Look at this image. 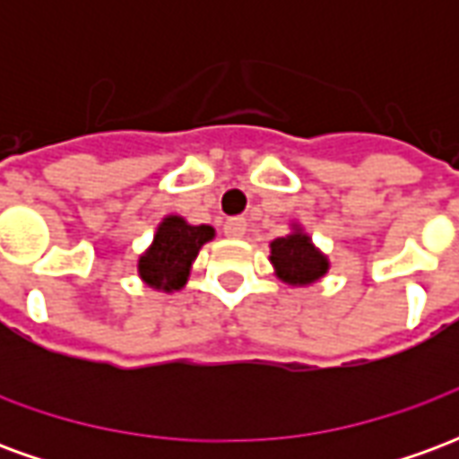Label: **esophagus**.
<instances>
[{"label":"esophagus","instance_id":"obj_1","mask_svg":"<svg viewBox=\"0 0 459 459\" xmlns=\"http://www.w3.org/2000/svg\"><path fill=\"white\" fill-rule=\"evenodd\" d=\"M246 229H248L246 219H229L223 223V233H226L229 238H243V236H246Z\"/></svg>","mask_w":459,"mask_h":459}]
</instances>
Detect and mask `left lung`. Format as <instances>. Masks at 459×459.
Masks as SVG:
<instances>
[{
  "instance_id": "left-lung-1",
  "label": "left lung",
  "mask_w": 459,
  "mask_h": 459,
  "mask_svg": "<svg viewBox=\"0 0 459 459\" xmlns=\"http://www.w3.org/2000/svg\"><path fill=\"white\" fill-rule=\"evenodd\" d=\"M270 265L278 280L290 288H307L325 278L332 268L327 253L315 246L305 226L299 221L290 223L288 236L270 240Z\"/></svg>"
}]
</instances>
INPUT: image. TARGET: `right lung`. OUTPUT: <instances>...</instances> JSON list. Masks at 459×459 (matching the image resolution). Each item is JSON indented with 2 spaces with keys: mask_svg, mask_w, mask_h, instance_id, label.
Masks as SVG:
<instances>
[{
  "mask_svg": "<svg viewBox=\"0 0 459 459\" xmlns=\"http://www.w3.org/2000/svg\"><path fill=\"white\" fill-rule=\"evenodd\" d=\"M213 238L216 229L209 223L194 226L179 213H169L160 221L154 238L137 260V275L157 292H177L189 282L199 250Z\"/></svg>",
  "mask_w": 459,
  "mask_h": 459,
  "instance_id": "obj_1",
  "label": "right lung"
}]
</instances>
